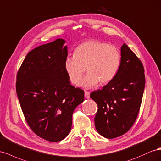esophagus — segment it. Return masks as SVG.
<instances>
[{"label": "esophagus", "instance_id": "1", "mask_svg": "<svg viewBox=\"0 0 161 161\" xmlns=\"http://www.w3.org/2000/svg\"><path fill=\"white\" fill-rule=\"evenodd\" d=\"M84 96H85L86 98H90V92L86 91L85 93H84Z\"/></svg>", "mask_w": 161, "mask_h": 161}]
</instances>
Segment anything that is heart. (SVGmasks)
Listing matches in <instances>:
<instances>
[{
  "instance_id": "obj_1",
  "label": "heart",
  "mask_w": 161,
  "mask_h": 161,
  "mask_svg": "<svg viewBox=\"0 0 161 161\" xmlns=\"http://www.w3.org/2000/svg\"><path fill=\"white\" fill-rule=\"evenodd\" d=\"M121 64V54L113 45L96 40L81 43L75 49L73 57L65 58L64 66L69 80L77 85L85 72L88 74L81 81L80 86L90 88L107 84L116 75Z\"/></svg>"
}]
</instances>
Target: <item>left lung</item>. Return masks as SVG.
<instances>
[{"instance_id":"8db88e82","label":"left lung","mask_w":161,"mask_h":161,"mask_svg":"<svg viewBox=\"0 0 161 161\" xmlns=\"http://www.w3.org/2000/svg\"><path fill=\"white\" fill-rule=\"evenodd\" d=\"M121 64L116 75L90 98L98 105L96 129L106 138L123 135L138 114L145 87L142 63L127 45L121 47Z\"/></svg>"}]
</instances>
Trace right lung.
<instances>
[{
  "instance_id": "add662e5",
  "label": "right lung",
  "mask_w": 161,
  "mask_h": 161,
  "mask_svg": "<svg viewBox=\"0 0 161 161\" xmlns=\"http://www.w3.org/2000/svg\"><path fill=\"white\" fill-rule=\"evenodd\" d=\"M65 42L58 38L31 50L17 75L16 92L27 124L53 142L69 134L73 113L84 100V90L71 85L65 69Z\"/></svg>"
}]
</instances>
